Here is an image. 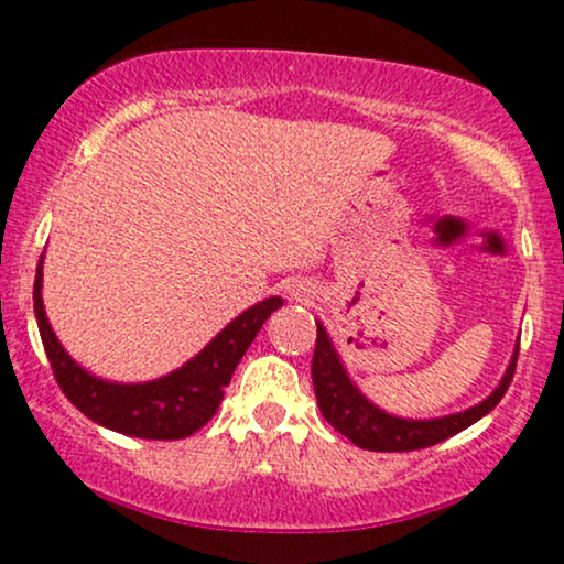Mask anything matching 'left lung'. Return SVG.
<instances>
[{
	"label": "left lung",
	"mask_w": 564,
	"mask_h": 564,
	"mask_svg": "<svg viewBox=\"0 0 564 564\" xmlns=\"http://www.w3.org/2000/svg\"><path fill=\"white\" fill-rule=\"evenodd\" d=\"M517 355H520V349H517L514 358H511L501 384H498L496 392L490 394L488 400H482L480 405L469 408V411L464 413H453V416L416 422V419H398L379 411L377 405L368 403L364 394L355 390L352 381L347 379L345 368L339 364V355L334 352V345L332 339H328L326 328L318 323V339H315L313 355L315 398H318L323 419H326L336 432H341L347 440H352L358 448L381 453L430 448V445L443 443V440L458 435L462 430L480 422L485 413H490L498 403H501L511 379H514Z\"/></svg>",
	"instance_id": "1"
}]
</instances>
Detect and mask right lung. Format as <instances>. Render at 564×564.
Returning a JSON list of instances; mask_svg holds the SVG:
<instances>
[{
  "mask_svg": "<svg viewBox=\"0 0 564 564\" xmlns=\"http://www.w3.org/2000/svg\"><path fill=\"white\" fill-rule=\"evenodd\" d=\"M281 304V296H270L249 307L200 349L196 358L187 360L170 377L148 381V384H111V381L89 377L55 339L42 304V262H39L34 281L39 334H42L44 352L53 366L57 387L87 419L121 435L142 440H183L209 422L223 403L225 387L230 384L238 360L260 334L262 323Z\"/></svg>",
  "mask_w": 564,
  "mask_h": 564,
  "instance_id": "add662e5",
  "label": "right lung"
}]
</instances>
